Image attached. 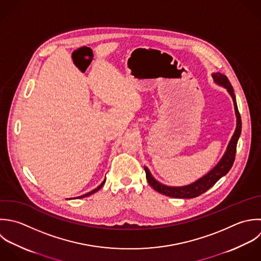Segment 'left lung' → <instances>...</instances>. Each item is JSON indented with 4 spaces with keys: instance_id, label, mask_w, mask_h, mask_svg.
Returning a JSON list of instances; mask_svg holds the SVG:
<instances>
[{
    "instance_id": "8db88e82",
    "label": "left lung",
    "mask_w": 261,
    "mask_h": 261,
    "mask_svg": "<svg viewBox=\"0 0 261 261\" xmlns=\"http://www.w3.org/2000/svg\"><path fill=\"white\" fill-rule=\"evenodd\" d=\"M213 78H214L216 83H218L219 85H222L225 88H227L228 92L231 94V96L233 98L234 107H235V113H236V117H237L236 130H235V132H234V134L231 138V141H230V143L227 147V150H226L224 156L219 162V164L212 171H210L205 176L198 179L197 181H195L192 184H189V185H186V186H181V187H171V186L164 185V184L160 183L159 181H156L151 176L149 170L146 167H144V170H145V173H146V179H147L149 185L156 192H159L161 194H164L166 196L173 197V198H194V197H197V196L201 195L202 193H204L205 191H207L210 188H212L222 177L227 175L228 172L231 170L233 164H234L235 156H236V150H237V143H238V139L240 137L241 130H242L241 116H240V113L238 111V107H237V102H236V96H235V93H234L233 86H232L231 82L229 81L228 77L226 75L218 72V73L213 74Z\"/></svg>"
}]
</instances>
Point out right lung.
<instances>
[{"mask_svg":"<svg viewBox=\"0 0 261 261\" xmlns=\"http://www.w3.org/2000/svg\"><path fill=\"white\" fill-rule=\"evenodd\" d=\"M105 182H106V179L102 181V183L98 186V187H96L95 189H93L92 191H90V192H88V193H86V194H84V195H81V196H78L77 198H83V197H87V196H89V195H91V194H93V193H95V192H97L102 186H103V184H105ZM71 199V198H70Z\"/></svg>","mask_w":261,"mask_h":261,"instance_id":"right-lung-1","label":"right lung"}]
</instances>
